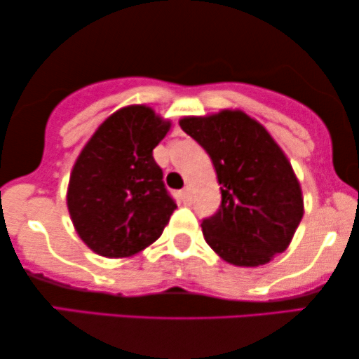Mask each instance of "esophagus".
<instances>
[{"label": "esophagus", "mask_w": 359, "mask_h": 359, "mask_svg": "<svg viewBox=\"0 0 359 359\" xmlns=\"http://www.w3.org/2000/svg\"><path fill=\"white\" fill-rule=\"evenodd\" d=\"M179 197H180V201H182L184 203H190V202H192V197H190L189 189L180 190V192H179Z\"/></svg>", "instance_id": "34e87169"}]
</instances>
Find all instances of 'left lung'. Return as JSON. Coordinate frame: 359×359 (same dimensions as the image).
<instances>
[{"label": "left lung", "instance_id": "left-lung-1", "mask_svg": "<svg viewBox=\"0 0 359 359\" xmlns=\"http://www.w3.org/2000/svg\"><path fill=\"white\" fill-rule=\"evenodd\" d=\"M179 124L210 156L220 184L219 210L202 222L212 250L237 266L265 265L287 250L302 222L303 197L269 130L232 109Z\"/></svg>", "mask_w": 359, "mask_h": 359}]
</instances>
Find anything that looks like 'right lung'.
<instances>
[{
	"mask_svg": "<svg viewBox=\"0 0 359 359\" xmlns=\"http://www.w3.org/2000/svg\"><path fill=\"white\" fill-rule=\"evenodd\" d=\"M170 122L147 106L109 116L72 167L67 210L81 240L97 255L133 257L156 242L177 208L152 151Z\"/></svg>",
	"mask_w": 359,
	"mask_h": 359,
	"instance_id": "add662e5",
	"label": "right lung"
}]
</instances>
